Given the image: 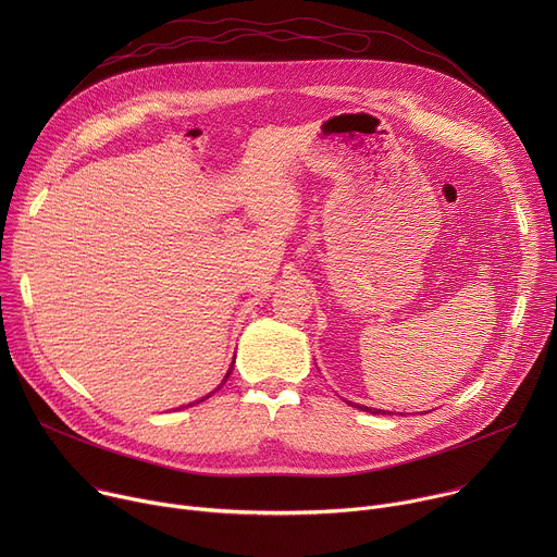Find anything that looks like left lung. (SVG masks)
I'll use <instances>...</instances> for the list:
<instances>
[{
    "mask_svg": "<svg viewBox=\"0 0 557 557\" xmlns=\"http://www.w3.org/2000/svg\"><path fill=\"white\" fill-rule=\"evenodd\" d=\"M363 412H370V414H385V412H381V410H372V408H366V406H359Z\"/></svg>",
    "mask_w": 557,
    "mask_h": 557,
    "instance_id": "8db88e82",
    "label": "left lung"
}]
</instances>
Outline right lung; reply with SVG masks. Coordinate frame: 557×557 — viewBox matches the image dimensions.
<instances>
[{"label":"right lung","mask_w":557,"mask_h":557,"mask_svg":"<svg viewBox=\"0 0 557 557\" xmlns=\"http://www.w3.org/2000/svg\"><path fill=\"white\" fill-rule=\"evenodd\" d=\"M228 374H231V372H226V376H224V381H226V379H228ZM209 396H211V394H209ZM209 396H205V399H209ZM205 399H200V401H205ZM200 401H198V404H200ZM189 406H191V404H189ZM189 406H187V408H189Z\"/></svg>","instance_id":"right-lung-1"}]
</instances>
